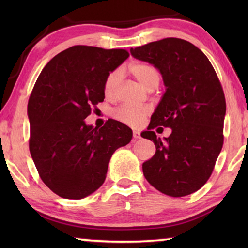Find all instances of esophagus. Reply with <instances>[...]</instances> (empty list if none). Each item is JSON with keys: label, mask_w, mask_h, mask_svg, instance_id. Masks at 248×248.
Here are the masks:
<instances>
[{"label": "esophagus", "mask_w": 248, "mask_h": 248, "mask_svg": "<svg viewBox=\"0 0 248 248\" xmlns=\"http://www.w3.org/2000/svg\"><path fill=\"white\" fill-rule=\"evenodd\" d=\"M133 138L134 139H140L141 134H140L139 130H133Z\"/></svg>", "instance_id": "1"}]
</instances>
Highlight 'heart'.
Returning <instances> with one entry per match:
<instances>
[{
  "mask_svg": "<svg viewBox=\"0 0 248 248\" xmlns=\"http://www.w3.org/2000/svg\"><path fill=\"white\" fill-rule=\"evenodd\" d=\"M129 72L145 89L152 91L156 89L161 82L162 75L156 66L148 62H136L129 66ZM121 81L120 71H114L108 75L104 84V93L107 98H115L118 95ZM150 108L148 106H133L121 105L114 111V115L121 123L130 125H138L148 116Z\"/></svg>",
  "mask_w": 248,
  "mask_h": 248,
  "instance_id": "obj_1",
  "label": "heart"
}]
</instances>
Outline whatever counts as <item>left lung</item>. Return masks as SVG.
<instances>
[{
	"mask_svg": "<svg viewBox=\"0 0 248 248\" xmlns=\"http://www.w3.org/2000/svg\"><path fill=\"white\" fill-rule=\"evenodd\" d=\"M130 52L156 66L166 86L141 133L156 148L142 164L144 177L167 196L190 195L207 183L223 146L226 106L219 78L205 54L184 39L153 41ZM157 125L171 127V136L157 138L152 131Z\"/></svg>",
	"mask_w": 248,
	"mask_h": 248,
	"instance_id": "1",
	"label": "left lung"
}]
</instances>
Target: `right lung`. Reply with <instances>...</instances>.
<instances>
[{
    "label": "right lung",
    "mask_w": 248,
    "mask_h": 248,
    "mask_svg": "<svg viewBox=\"0 0 248 248\" xmlns=\"http://www.w3.org/2000/svg\"><path fill=\"white\" fill-rule=\"evenodd\" d=\"M128 57L124 49L73 46L37 78L27 106L29 151L41 180L62 198L82 199L97 190L111 155L132 139V130L117 120L99 129L84 121L104 100L109 72Z\"/></svg>",
    "instance_id": "add662e5"
}]
</instances>
